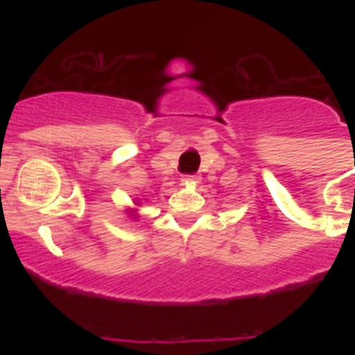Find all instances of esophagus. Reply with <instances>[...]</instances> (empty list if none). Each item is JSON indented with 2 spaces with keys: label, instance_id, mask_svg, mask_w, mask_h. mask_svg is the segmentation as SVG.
Instances as JSON below:
<instances>
[{
  "label": "esophagus",
  "instance_id": "34e87169",
  "mask_svg": "<svg viewBox=\"0 0 355 355\" xmlns=\"http://www.w3.org/2000/svg\"><path fill=\"white\" fill-rule=\"evenodd\" d=\"M183 181H184V183L196 184V183H199V175H184Z\"/></svg>",
  "mask_w": 355,
  "mask_h": 355
}]
</instances>
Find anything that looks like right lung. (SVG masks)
<instances>
[{
    "mask_svg": "<svg viewBox=\"0 0 355 355\" xmlns=\"http://www.w3.org/2000/svg\"><path fill=\"white\" fill-rule=\"evenodd\" d=\"M133 205H135V208L126 209V213L131 216V218H133V220H137V218H139V206L142 205V202H140V199H135Z\"/></svg>",
    "mask_w": 355,
    "mask_h": 355,
    "instance_id": "1",
    "label": "right lung"
}]
</instances>
